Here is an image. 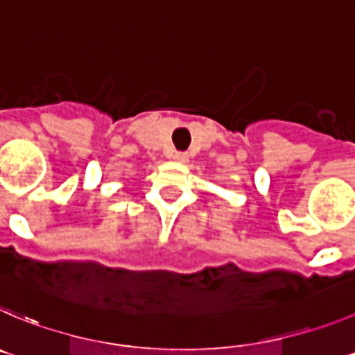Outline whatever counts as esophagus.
Listing matches in <instances>:
<instances>
[{
    "instance_id": "34e87169",
    "label": "esophagus",
    "mask_w": 355,
    "mask_h": 355,
    "mask_svg": "<svg viewBox=\"0 0 355 355\" xmlns=\"http://www.w3.org/2000/svg\"><path fill=\"white\" fill-rule=\"evenodd\" d=\"M171 159H173L175 162H180V164H184V162L189 161V155L185 154V152H175V154L171 155Z\"/></svg>"
}]
</instances>
